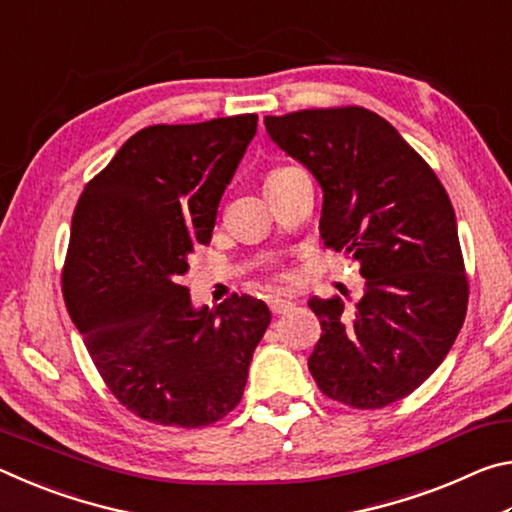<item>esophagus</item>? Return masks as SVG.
<instances>
[{
	"mask_svg": "<svg viewBox=\"0 0 512 512\" xmlns=\"http://www.w3.org/2000/svg\"><path fill=\"white\" fill-rule=\"evenodd\" d=\"M268 307H271L273 314H287L293 307V298L289 296H271L268 298Z\"/></svg>",
	"mask_w": 512,
	"mask_h": 512,
	"instance_id": "34e87169",
	"label": "esophagus"
}]
</instances>
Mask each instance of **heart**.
Segmentation results:
<instances>
[{"label": "heart", "mask_w": 512, "mask_h": 512, "mask_svg": "<svg viewBox=\"0 0 512 512\" xmlns=\"http://www.w3.org/2000/svg\"><path fill=\"white\" fill-rule=\"evenodd\" d=\"M287 169H291V167H280V169H273V171L268 173V176H266V183H268V180H273L275 176H280V173H282V171H287Z\"/></svg>", "instance_id": "b5f03b06"}]
</instances>
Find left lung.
<instances>
[{
	"label": "left lung",
	"instance_id": "obj_1",
	"mask_svg": "<svg viewBox=\"0 0 512 512\" xmlns=\"http://www.w3.org/2000/svg\"><path fill=\"white\" fill-rule=\"evenodd\" d=\"M266 133L323 189L320 237L359 264L363 296L311 298L320 339L309 372L352 409H381L427 381L461 332L467 277L452 201L377 112L318 108L264 117Z\"/></svg>",
	"mask_w": 512,
	"mask_h": 512
}]
</instances>
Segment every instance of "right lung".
<instances>
[{
	"mask_svg": "<svg viewBox=\"0 0 512 512\" xmlns=\"http://www.w3.org/2000/svg\"><path fill=\"white\" fill-rule=\"evenodd\" d=\"M255 133L257 115L142 128L76 203L65 305L110 393L142 420L207 427L244 395L271 311L237 293L196 309L180 277Z\"/></svg>",
	"mask_w": 512,
	"mask_h": 512,
	"instance_id": "right-lung-1",
	"label": "right lung"
}]
</instances>
